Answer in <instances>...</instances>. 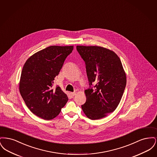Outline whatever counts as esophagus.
Segmentation results:
<instances>
[{
	"label": "esophagus",
	"mask_w": 157,
	"mask_h": 157,
	"mask_svg": "<svg viewBox=\"0 0 157 157\" xmlns=\"http://www.w3.org/2000/svg\"><path fill=\"white\" fill-rule=\"evenodd\" d=\"M71 96H72V97H74L75 96V95L76 94V92H71Z\"/></svg>",
	"instance_id": "esophagus-1"
}]
</instances>
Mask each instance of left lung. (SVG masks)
Instances as JSON below:
<instances>
[{
  "instance_id": "left-lung-1",
  "label": "left lung",
  "mask_w": 157,
  "mask_h": 157,
  "mask_svg": "<svg viewBox=\"0 0 157 157\" xmlns=\"http://www.w3.org/2000/svg\"><path fill=\"white\" fill-rule=\"evenodd\" d=\"M86 64L90 88L85 90L86 102L81 106L90 120L101 119L120 104L127 83L125 72L118 56L98 46H76ZM96 84L94 88L91 87Z\"/></svg>"
}]
</instances>
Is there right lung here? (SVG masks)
Segmentation results:
<instances>
[{"instance_id": "obj_1", "label": "right lung", "mask_w": 157, "mask_h": 157, "mask_svg": "<svg viewBox=\"0 0 157 157\" xmlns=\"http://www.w3.org/2000/svg\"><path fill=\"white\" fill-rule=\"evenodd\" d=\"M74 46H50L30 56L23 67L19 91L30 111L45 120L58 116L68 101L59 86L53 90V81Z\"/></svg>"}]
</instances>
